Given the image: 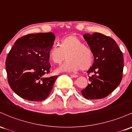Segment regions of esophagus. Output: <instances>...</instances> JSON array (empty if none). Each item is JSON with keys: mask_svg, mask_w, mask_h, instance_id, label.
Returning a JSON list of instances; mask_svg holds the SVG:
<instances>
[{"mask_svg": "<svg viewBox=\"0 0 132 132\" xmlns=\"http://www.w3.org/2000/svg\"><path fill=\"white\" fill-rule=\"evenodd\" d=\"M70 76L72 77V78H77V77H78V76L76 75H71Z\"/></svg>", "mask_w": 132, "mask_h": 132, "instance_id": "obj_1", "label": "esophagus"}]
</instances>
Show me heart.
<instances>
[{
    "mask_svg": "<svg viewBox=\"0 0 132 132\" xmlns=\"http://www.w3.org/2000/svg\"><path fill=\"white\" fill-rule=\"evenodd\" d=\"M48 56L54 64H60L66 57L67 60L55 69L56 73L75 72L81 68L87 69L93 61L91 48L74 36L62 39L59 46L52 45L48 50Z\"/></svg>",
    "mask_w": 132,
    "mask_h": 132,
    "instance_id": "1",
    "label": "heart"
}]
</instances>
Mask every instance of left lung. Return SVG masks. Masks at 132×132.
Masks as SVG:
<instances>
[{"instance_id": "8db88e82", "label": "left lung", "mask_w": 132, "mask_h": 132, "mask_svg": "<svg viewBox=\"0 0 132 132\" xmlns=\"http://www.w3.org/2000/svg\"><path fill=\"white\" fill-rule=\"evenodd\" d=\"M91 48L94 57L92 66L87 73L90 81L81 90L87 99H101L111 94L119 86L122 79L123 69V54L116 41L100 33L83 35Z\"/></svg>"}]
</instances>
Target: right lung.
<instances>
[{
	"label": "right lung",
	"mask_w": 132,
	"mask_h": 132,
	"mask_svg": "<svg viewBox=\"0 0 132 132\" xmlns=\"http://www.w3.org/2000/svg\"><path fill=\"white\" fill-rule=\"evenodd\" d=\"M53 33L28 34L16 41L5 61L9 84L24 99L42 101L52 90L57 76L45 78L50 71L48 50L53 45Z\"/></svg>",
	"instance_id": "add662e5"
}]
</instances>
